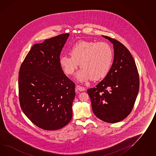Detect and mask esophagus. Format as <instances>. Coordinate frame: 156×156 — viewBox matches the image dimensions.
<instances>
[{
	"label": "esophagus",
	"mask_w": 156,
	"mask_h": 156,
	"mask_svg": "<svg viewBox=\"0 0 156 156\" xmlns=\"http://www.w3.org/2000/svg\"><path fill=\"white\" fill-rule=\"evenodd\" d=\"M76 89L80 91H84L86 89L85 88L83 87V86H80V85H76Z\"/></svg>",
	"instance_id": "obj_1"
}]
</instances>
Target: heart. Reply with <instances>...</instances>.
<instances>
[{"label": "heart", "instance_id": "b5f03b06", "mask_svg": "<svg viewBox=\"0 0 156 156\" xmlns=\"http://www.w3.org/2000/svg\"><path fill=\"white\" fill-rule=\"evenodd\" d=\"M70 56L62 55L60 64L66 74L72 75L79 66L82 68L76 74V80L86 82L104 78L110 70L113 52L110 45L104 42L81 41L70 50Z\"/></svg>", "mask_w": 156, "mask_h": 156}]
</instances>
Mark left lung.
Listing matches in <instances>:
<instances>
[{
    "label": "left lung",
    "mask_w": 156,
    "mask_h": 156,
    "mask_svg": "<svg viewBox=\"0 0 156 156\" xmlns=\"http://www.w3.org/2000/svg\"><path fill=\"white\" fill-rule=\"evenodd\" d=\"M113 44L114 60L105 78L87 90L95 115L114 123L126 118L133 109L139 90L136 65L129 50L114 38L103 35Z\"/></svg>",
    "instance_id": "8db88e82"
}]
</instances>
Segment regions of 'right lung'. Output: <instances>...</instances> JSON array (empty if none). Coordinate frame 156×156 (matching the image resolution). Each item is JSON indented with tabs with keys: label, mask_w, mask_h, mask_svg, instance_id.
I'll return each mask as SVG.
<instances>
[{
	"label": "right lung",
	"mask_w": 156,
	"mask_h": 156,
	"mask_svg": "<svg viewBox=\"0 0 156 156\" xmlns=\"http://www.w3.org/2000/svg\"><path fill=\"white\" fill-rule=\"evenodd\" d=\"M69 36V33L62 34L35 44L20 69L21 108L42 129H60L72 117L75 83L66 76L60 64L61 50Z\"/></svg>",
	"instance_id": "obj_1"
}]
</instances>
